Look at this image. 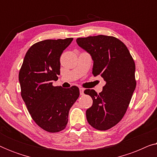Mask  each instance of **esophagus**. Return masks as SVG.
I'll return each instance as SVG.
<instances>
[{"label": "esophagus", "mask_w": 157, "mask_h": 157, "mask_svg": "<svg viewBox=\"0 0 157 157\" xmlns=\"http://www.w3.org/2000/svg\"><path fill=\"white\" fill-rule=\"evenodd\" d=\"M79 91H80V94L81 96L84 94H83V91H84V89H83V88H81V87L79 88Z\"/></svg>", "instance_id": "obj_1"}]
</instances>
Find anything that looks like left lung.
<instances>
[{"instance_id": "left-lung-1", "label": "left lung", "mask_w": 157, "mask_h": 157, "mask_svg": "<svg viewBox=\"0 0 157 157\" xmlns=\"http://www.w3.org/2000/svg\"><path fill=\"white\" fill-rule=\"evenodd\" d=\"M76 42L91 54L94 76L100 75L106 82L98 94L93 89L84 91L93 99L87 121L96 129L108 130L122 119L132 99L136 85L134 61L126 45L113 36L78 38Z\"/></svg>"}]
</instances>
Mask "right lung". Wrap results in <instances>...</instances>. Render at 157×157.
Instances as JSON below:
<instances>
[{"label": "right lung", "instance_id": "1", "mask_svg": "<svg viewBox=\"0 0 157 157\" xmlns=\"http://www.w3.org/2000/svg\"><path fill=\"white\" fill-rule=\"evenodd\" d=\"M73 38L48 39L30 47L19 71L21 94L32 119L48 132L63 130L71 107L79 96L77 86H53L60 74V57Z\"/></svg>", "mask_w": 157, "mask_h": 157}]
</instances>
